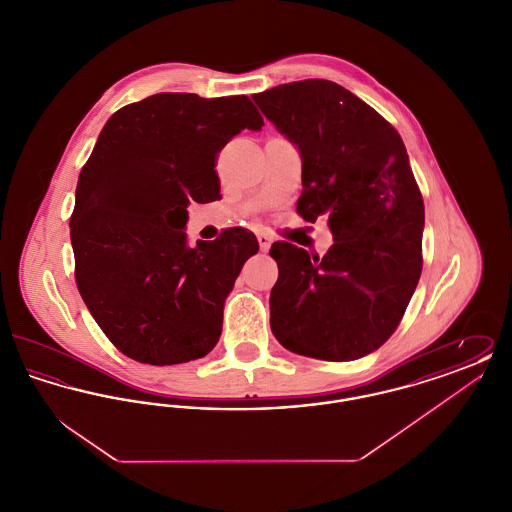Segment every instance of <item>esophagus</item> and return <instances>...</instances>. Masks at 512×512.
<instances>
[{
  "instance_id": "34e87169",
  "label": "esophagus",
  "mask_w": 512,
  "mask_h": 512,
  "mask_svg": "<svg viewBox=\"0 0 512 512\" xmlns=\"http://www.w3.org/2000/svg\"><path fill=\"white\" fill-rule=\"evenodd\" d=\"M257 240H259V247H261V251L265 253L270 249V245H272V238L265 234V232H261V234H257Z\"/></svg>"
}]
</instances>
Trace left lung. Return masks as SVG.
<instances>
[{"mask_svg":"<svg viewBox=\"0 0 512 512\" xmlns=\"http://www.w3.org/2000/svg\"><path fill=\"white\" fill-rule=\"evenodd\" d=\"M301 153L307 222L328 217L324 257L270 247L274 338L297 355L355 361L395 332L422 270L424 203L397 130L330 80H301L253 96Z\"/></svg>","mask_w":512,"mask_h":512,"instance_id":"obj_1","label":"left lung"}]
</instances>
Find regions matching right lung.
Listing matches in <instances>:
<instances>
[{
	"instance_id": "obj_1",
	"label": "right lung",
	"mask_w": 512,
	"mask_h": 512,
	"mask_svg": "<svg viewBox=\"0 0 512 512\" xmlns=\"http://www.w3.org/2000/svg\"><path fill=\"white\" fill-rule=\"evenodd\" d=\"M263 117L247 96L155 94L105 122L78 176L71 217L76 286L126 357L165 366L205 357L257 238L230 228L188 245L190 199L220 192L215 159Z\"/></svg>"
}]
</instances>
